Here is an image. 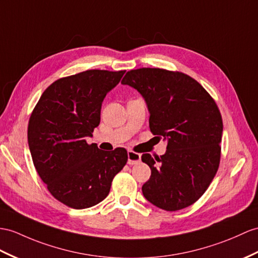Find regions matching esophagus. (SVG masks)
Masks as SVG:
<instances>
[{"instance_id":"obj_1","label":"esophagus","mask_w":258,"mask_h":258,"mask_svg":"<svg viewBox=\"0 0 258 258\" xmlns=\"http://www.w3.org/2000/svg\"><path fill=\"white\" fill-rule=\"evenodd\" d=\"M140 161H141L140 153L134 152V151H131V150L128 151V164L134 165V164H137V163H139Z\"/></svg>"}]
</instances>
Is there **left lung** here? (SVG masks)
Returning a JSON list of instances; mask_svg holds the SVG:
<instances>
[{
	"label": "left lung",
	"mask_w": 258,
	"mask_h": 258,
	"mask_svg": "<svg viewBox=\"0 0 258 258\" xmlns=\"http://www.w3.org/2000/svg\"><path fill=\"white\" fill-rule=\"evenodd\" d=\"M121 83L144 97L151 133L167 140L164 155L142 154L151 168L143 196L166 211L196 203L216 176L221 158L223 123L215 99L189 75L159 68L130 70Z\"/></svg>",
	"instance_id": "1"
}]
</instances>
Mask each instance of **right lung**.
Wrapping results in <instances>:
<instances>
[{"mask_svg":"<svg viewBox=\"0 0 258 258\" xmlns=\"http://www.w3.org/2000/svg\"><path fill=\"white\" fill-rule=\"evenodd\" d=\"M123 73L87 70L56 80L30 115L27 138L36 171L50 194L70 208L103 202L128 161L124 148L102 151L85 140L99 124L106 94Z\"/></svg>","mask_w":258,"mask_h":258,"instance_id":"obj_1","label":"right lung"}]
</instances>
